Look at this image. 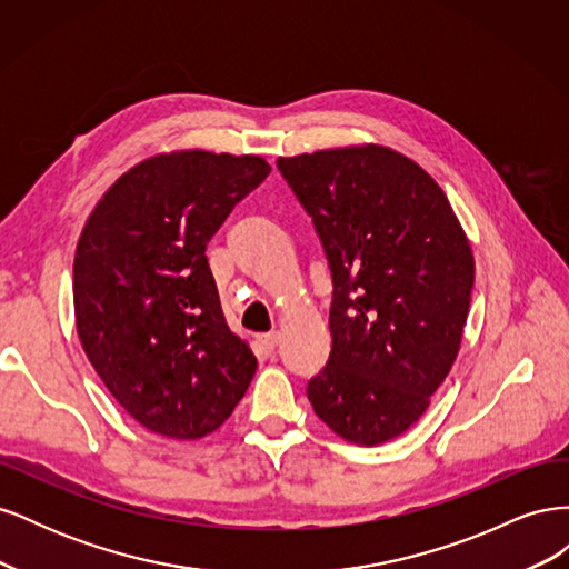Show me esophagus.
Returning <instances> with one entry per match:
<instances>
[{
	"mask_svg": "<svg viewBox=\"0 0 569 569\" xmlns=\"http://www.w3.org/2000/svg\"><path fill=\"white\" fill-rule=\"evenodd\" d=\"M258 343H261L263 349H274L280 343V332H266V335H258Z\"/></svg>",
	"mask_w": 569,
	"mask_h": 569,
	"instance_id": "obj_1",
	"label": "esophagus"
}]
</instances>
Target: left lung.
Returning a JSON list of instances; mask_svg holds the SVG:
<instances>
[{
    "label": "left lung",
    "instance_id": "8db88e82",
    "mask_svg": "<svg viewBox=\"0 0 569 569\" xmlns=\"http://www.w3.org/2000/svg\"><path fill=\"white\" fill-rule=\"evenodd\" d=\"M278 168L332 274V351L308 401L347 441L385 443L418 422L458 356L470 242L441 187L387 147L301 153Z\"/></svg>",
    "mask_w": 569,
    "mask_h": 569
}]
</instances>
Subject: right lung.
<instances>
[{"instance_id": "add662e5", "label": "right lung", "mask_w": 569, "mask_h": 569, "mask_svg": "<svg viewBox=\"0 0 569 569\" xmlns=\"http://www.w3.org/2000/svg\"><path fill=\"white\" fill-rule=\"evenodd\" d=\"M268 173L261 157L166 153L118 178L84 222L73 263L82 349L151 432L211 435L251 382L256 356L222 316L206 244Z\"/></svg>"}]
</instances>
